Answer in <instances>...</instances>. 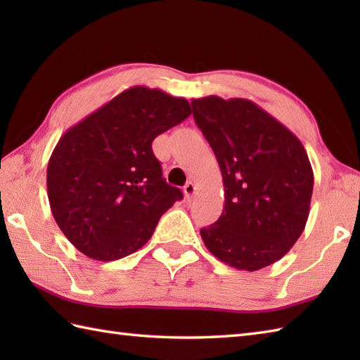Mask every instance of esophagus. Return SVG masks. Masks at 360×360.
I'll use <instances>...</instances> for the list:
<instances>
[{
	"label": "esophagus",
	"instance_id": "obj_1",
	"mask_svg": "<svg viewBox=\"0 0 360 360\" xmlns=\"http://www.w3.org/2000/svg\"><path fill=\"white\" fill-rule=\"evenodd\" d=\"M195 193H196V187L192 181H188L187 184L184 186V195L187 198V201H192L195 198Z\"/></svg>",
	"mask_w": 360,
	"mask_h": 360
}]
</instances>
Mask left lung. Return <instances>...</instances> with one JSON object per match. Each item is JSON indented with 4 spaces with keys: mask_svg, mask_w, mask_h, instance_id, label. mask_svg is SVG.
I'll return each mask as SVG.
<instances>
[{
    "mask_svg": "<svg viewBox=\"0 0 360 360\" xmlns=\"http://www.w3.org/2000/svg\"><path fill=\"white\" fill-rule=\"evenodd\" d=\"M193 117L223 174L224 210L201 229L213 257L254 272L278 262L309 217L314 173L298 137L248 98H193Z\"/></svg>",
    "mask_w": 360,
    "mask_h": 360,
    "instance_id": "left-lung-1",
    "label": "left lung"
}]
</instances>
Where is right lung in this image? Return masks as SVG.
I'll return each instance as SVG.
<instances>
[{"label":"right lung","mask_w":360,"mask_h":360,"mask_svg":"<svg viewBox=\"0 0 360 360\" xmlns=\"http://www.w3.org/2000/svg\"><path fill=\"white\" fill-rule=\"evenodd\" d=\"M182 97L133 86L60 137L48 164V198L60 231L82 254L112 262L139 250L182 200L151 148L186 120Z\"/></svg>","instance_id":"right-lung-1"}]
</instances>
